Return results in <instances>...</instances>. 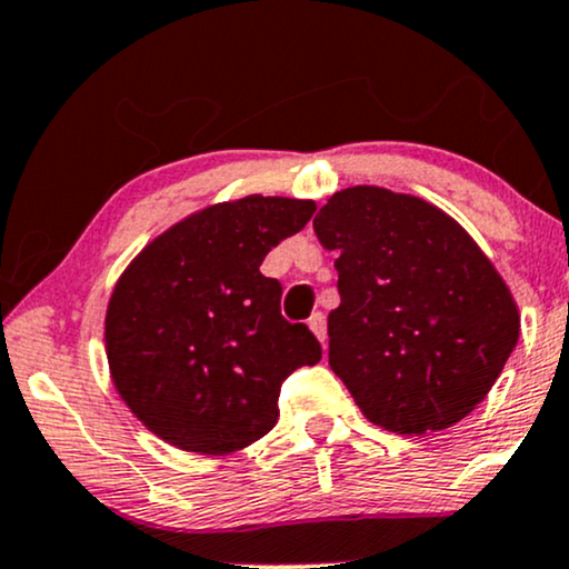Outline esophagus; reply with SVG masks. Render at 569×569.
Segmentation results:
<instances>
[{"label": "esophagus", "mask_w": 569, "mask_h": 569, "mask_svg": "<svg viewBox=\"0 0 569 569\" xmlns=\"http://www.w3.org/2000/svg\"><path fill=\"white\" fill-rule=\"evenodd\" d=\"M307 323H310V328H312L315 337H318V339L323 341V345H326V339H328V331H326V315H323V312H312V318L307 320Z\"/></svg>", "instance_id": "1"}]
</instances>
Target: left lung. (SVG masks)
<instances>
[{
	"instance_id": "left-lung-1",
	"label": "left lung",
	"mask_w": 569,
	"mask_h": 569,
	"mask_svg": "<svg viewBox=\"0 0 569 569\" xmlns=\"http://www.w3.org/2000/svg\"><path fill=\"white\" fill-rule=\"evenodd\" d=\"M312 228L339 254L328 362L366 419L427 435L469 416L519 339L515 299L469 232L371 184L328 198Z\"/></svg>"
}]
</instances>
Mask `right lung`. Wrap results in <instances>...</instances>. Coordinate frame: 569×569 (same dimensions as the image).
I'll return each mask as SVG.
<instances>
[{
	"label": "right lung",
	"instance_id": "obj_1",
	"mask_svg": "<svg viewBox=\"0 0 569 569\" xmlns=\"http://www.w3.org/2000/svg\"><path fill=\"white\" fill-rule=\"evenodd\" d=\"M312 201L246 196L182 219L140 251L106 315L113 385L161 440L224 456L276 427L280 385L320 360L283 286L259 264L310 222Z\"/></svg>",
	"mask_w": 569,
	"mask_h": 569
}]
</instances>
